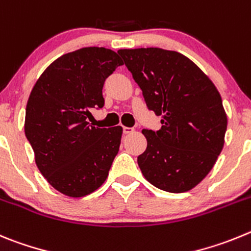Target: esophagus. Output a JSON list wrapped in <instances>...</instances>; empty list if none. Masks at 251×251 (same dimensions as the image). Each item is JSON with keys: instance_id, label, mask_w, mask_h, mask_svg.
I'll return each mask as SVG.
<instances>
[{"instance_id": "34e87169", "label": "esophagus", "mask_w": 251, "mask_h": 251, "mask_svg": "<svg viewBox=\"0 0 251 251\" xmlns=\"http://www.w3.org/2000/svg\"><path fill=\"white\" fill-rule=\"evenodd\" d=\"M131 132H134V128H132V127H126V126H124V134L127 135V134H131Z\"/></svg>"}]
</instances>
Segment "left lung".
I'll return each mask as SVG.
<instances>
[{"label":"left lung","instance_id":"1","mask_svg":"<svg viewBox=\"0 0 251 251\" xmlns=\"http://www.w3.org/2000/svg\"><path fill=\"white\" fill-rule=\"evenodd\" d=\"M161 128H144L148 146L137 156L142 175L168 193L191 190L224 148L227 117L218 89L190 58L176 51L119 50Z\"/></svg>","mask_w":251,"mask_h":251}]
</instances>
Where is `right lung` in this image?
I'll return each mask as SVG.
<instances>
[{
	"instance_id": "right-lung-1",
	"label": "right lung",
	"mask_w": 251,
	"mask_h": 251,
	"mask_svg": "<svg viewBox=\"0 0 251 251\" xmlns=\"http://www.w3.org/2000/svg\"><path fill=\"white\" fill-rule=\"evenodd\" d=\"M121 65L105 47L65 53L42 72L27 101L25 134L36 165L53 189L70 198L98 190L119 152L123 127H96L87 117L103 107V83Z\"/></svg>"
}]
</instances>
